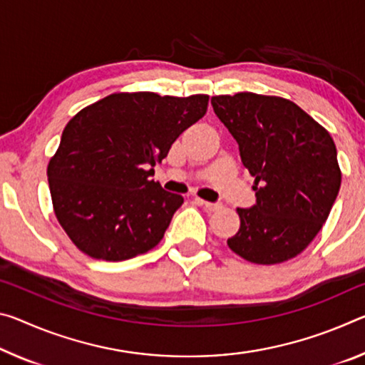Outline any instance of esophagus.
I'll return each mask as SVG.
<instances>
[{
	"instance_id": "obj_1",
	"label": "esophagus",
	"mask_w": 365,
	"mask_h": 365,
	"mask_svg": "<svg viewBox=\"0 0 365 365\" xmlns=\"http://www.w3.org/2000/svg\"><path fill=\"white\" fill-rule=\"evenodd\" d=\"M195 201H196V203H198L200 206L206 207L207 211H216V210H219V207H221V203H211V201H205V200H200V198H196Z\"/></svg>"
}]
</instances>
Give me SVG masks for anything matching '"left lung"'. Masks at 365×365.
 Here are the masks:
<instances>
[{"mask_svg":"<svg viewBox=\"0 0 365 365\" xmlns=\"http://www.w3.org/2000/svg\"><path fill=\"white\" fill-rule=\"evenodd\" d=\"M211 106L255 177L257 203L237 207L240 229L229 248L257 264L297 257L320 232L339 192L333 138L281 97L239 92L212 97Z\"/></svg>","mask_w":365,"mask_h":365,"instance_id":"obj_1","label":"left lung"}]
</instances>
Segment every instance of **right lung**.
Instances as JSON below:
<instances>
[{
    "label": "right lung",
    "instance_id": "add662e5",
    "mask_svg": "<svg viewBox=\"0 0 365 365\" xmlns=\"http://www.w3.org/2000/svg\"><path fill=\"white\" fill-rule=\"evenodd\" d=\"M207 101L120 92L68 121L47 175L58 222L81 252L123 262L159 244L183 198L151 180V167L203 117Z\"/></svg>",
    "mask_w": 365,
    "mask_h": 365
}]
</instances>
